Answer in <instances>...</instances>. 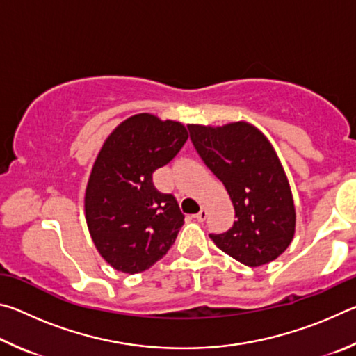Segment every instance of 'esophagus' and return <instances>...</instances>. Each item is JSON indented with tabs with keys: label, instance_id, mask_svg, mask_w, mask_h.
I'll list each match as a JSON object with an SVG mask.
<instances>
[{
	"label": "esophagus",
	"instance_id": "34e87169",
	"mask_svg": "<svg viewBox=\"0 0 356 356\" xmlns=\"http://www.w3.org/2000/svg\"><path fill=\"white\" fill-rule=\"evenodd\" d=\"M195 218L197 220V221H206V218H207V209H201L200 212H197L196 215H195Z\"/></svg>",
	"mask_w": 356,
	"mask_h": 356
}]
</instances>
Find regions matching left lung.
<instances>
[{
    "mask_svg": "<svg viewBox=\"0 0 356 356\" xmlns=\"http://www.w3.org/2000/svg\"><path fill=\"white\" fill-rule=\"evenodd\" d=\"M204 163L225 184L236 209L234 226L210 238L226 254L248 267L281 256L295 234L291 186L275 149L248 122L222 127L188 125Z\"/></svg>",
    "mask_w": 356,
    "mask_h": 356,
    "instance_id": "8db88e82",
    "label": "left lung"
}]
</instances>
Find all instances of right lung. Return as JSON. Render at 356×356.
Here are the masks:
<instances>
[{"label":"right lung","mask_w":356,"mask_h":356,"mask_svg":"<svg viewBox=\"0 0 356 356\" xmlns=\"http://www.w3.org/2000/svg\"><path fill=\"white\" fill-rule=\"evenodd\" d=\"M188 131L176 120L135 114L102 146L84 195L95 248L114 270L140 273L160 261L184 225L172 195L154 186L155 170L179 154Z\"/></svg>","instance_id":"obj_1"}]
</instances>
